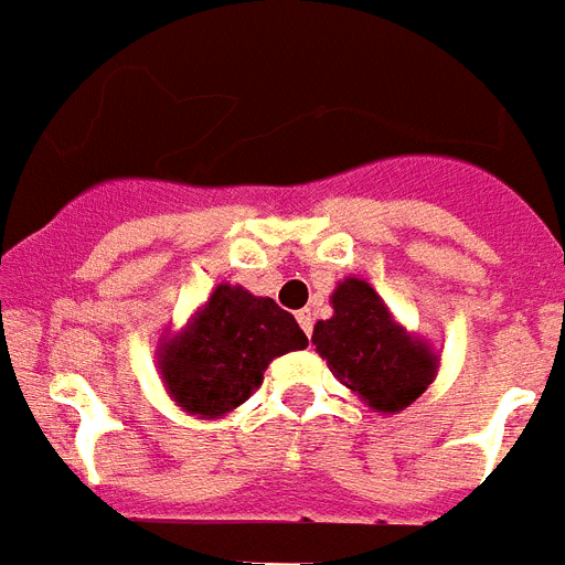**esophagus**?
<instances>
[{"label":"esophagus","mask_w":565,"mask_h":565,"mask_svg":"<svg viewBox=\"0 0 565 565\" xmlns=\"http://www.w3.org/2000/svg\"><path fill=\"white\" fill-rule=\"evenodd\" d=\"M297 323L303 327L306 335H311V329H315V318H311V311H309V309L297 311Z\"/></svg>","instance_id":"obj_1"}]
</instances>
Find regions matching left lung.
<instances>
[{"mask_svg":"<svg viewBox=\"0 0 565 565\" xmlns=\"http://www.w3.org/2000/svg\"><path fill=\"white\" fill-rule=\"evenodd\" d=\"M335 315L318 320L311 344L332 376L376 411H403L435 379V355L396 327L382 297L364 279H344L332 295Z\"/></svg>","mask_w":565,"mask_h":565,"instance_id":"8db88e82","label":"left lung"}]
</instances>
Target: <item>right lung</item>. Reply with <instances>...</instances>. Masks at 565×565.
<instances>
[{"label": "right lung", "instance_id": "obj_1", "mask_svg": "<svg viewBox=\"0 0 565 565\" xmlns=\"http://www.w3.org/2000/svg\"><path fill=\"white\" fill-rule=\"evenodd\" d=\"M309 338L295 315L270 297L218 286L192 327L162 350V379L171 396L192 414L218 417L242 405L270 359L303 350Z\"/></svg>", "mask_w": 565, "mask_h": 565}]
</instances>
